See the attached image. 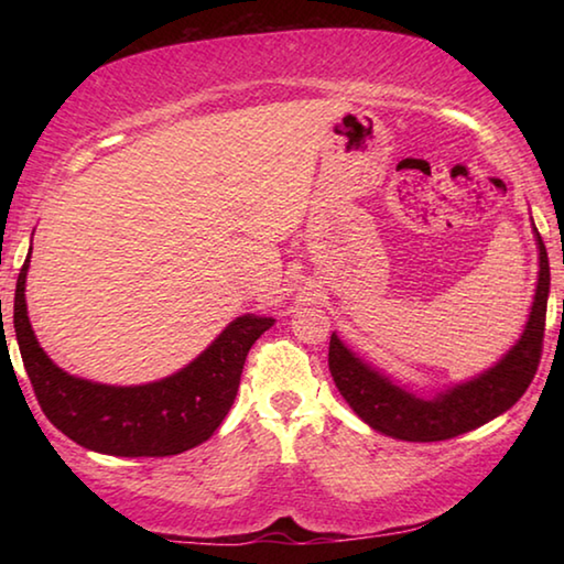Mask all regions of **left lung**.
Masks as SVG:
<instances>
[{
	"label": "left lung",
	"instance_id": "obj_1",
	"mask_svg": "<svg viewBox=\"0 0 564 564\" xmlns=\"http://www.w3.org/2000/svg\"><path fill=\"white\" fill-rule=\"evenodd\" d=\"M534 236L540 248V275L522 336L500 362L467 383L447 388L435 398H417L370 368L333 333L328 348L330 376L360 420H366L373 431L398 441L435 443L475 431L518 403L538 373L547 316L550 261L538 228Z\"/></svg>",
	"mask_w": 564,
	"mask_h": 564
}]
</instances>
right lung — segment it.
Wrapping results in <instances>:
<instances>
[{
  "label": "right lung",
  "mask_w": 564,
  "mask_h": 564,
  "mask_svg": "<svg viewBox=\"0 0 564 564\" xmlns=\"http://www.w3.org/2000/svg\"><path fill=\"white\" fill-rule=\"evenodd\" d=\"M26 271L30 256L14 291V330L26 376L50 423L94 453L166 457L208 441L234 405L248 350L273 326V318L248 313L174 376L129 388L91 383L54 366L36 340L26 316Z\"/></svg>",
  "instance_id": "1"
}]
</instances>
